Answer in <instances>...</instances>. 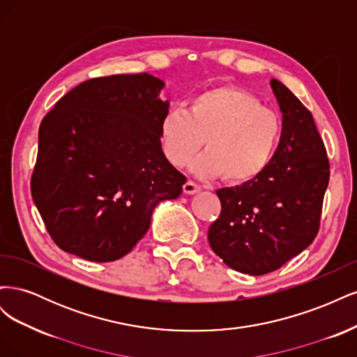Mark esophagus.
Listing matches in <instances>:
<instances>
[{
  "mask_svg": "<svg viewBox=\"0 0 357 357\" xmlns=\"http://www.w3.org/2000/svg\"><path fill=\"white\" fill-rule=\"evenodd\" d=\"M199 190H201V188L197 185L195 181H192V180L186 181L185 186H183V192H185L186 195H193V193H197Z\"/></svg>",
  "mask_w": 357,
  "mask_h": 357,
  "instance_id": "34e87169",
  "label": "esophagus"
}]
</instances>
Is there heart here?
Segmentation results:
<instances>
[{
	"label": "heart",
	"instance_id": "heart-1",
	"mask_svg": "<svg viewBox=\"0 0 357 357\" xmlns=\"http://www.w3.org/2000/svg\"><path fill=\"white\" fill-rule=\"evenodd\" d=\"M282 135V119L255 95L236 86H214L193 95L186 112L171 109L159 122L162 153L181 168L192 164L201 178L245 185L269 167Z\"/></svg>",
	"mask_w": 357,
	"mask_h": 357
}]
</instances>
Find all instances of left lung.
<instances>
[{
    "instance_id": "1",
    "label": "left lung",
    "mask_w": 357,
    "mask_h": 357,
    "mask_svg": "<svg viewBox=\"0 0 357 357\" xmlns=\"http://www.w3.org/2000/svg\"><path fill=\"white\" fill-rule=\"evenodd\" d=\"M283 113L274 159L256 180L218 190L222 211L208 229L213 252L250 275L275 271L314 241L329 183V159L311 112L277 79Z\"/></svg>"
}]
</instances>
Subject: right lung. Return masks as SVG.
Here are the masks:
<instances>
[{
	"label": "right lung",
	"instance_id": "1",
	"mask_svg": "<svg viewBox=\"0 0 357 357\" xmlns=\"http://www.w3.org/2000/svg\"><path fill=\"white\" fill-rule=\"evenodd\" d=\"M147 73L95 77L55 104L38 129L31 193L63 252L113 262L132 250L156 205L180 197L186 177L162 153L169 102Z\"/></svg>",
	"mask_w": 357,
	"mask_h": 357
}]
</instances>
